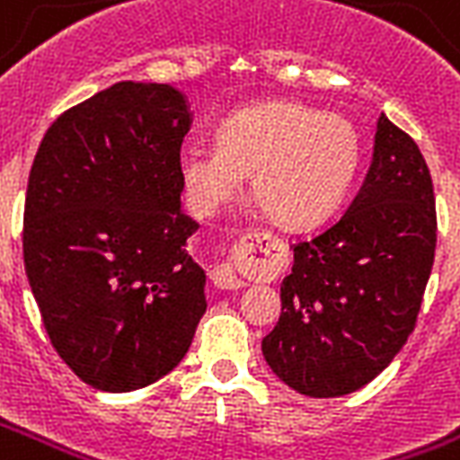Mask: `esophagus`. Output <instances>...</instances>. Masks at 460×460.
Listing matches in <instances>:
<instances>
[{
	"label": "esophagus",
	"instance_id": "1",
	"mask_svg": "<svg viewBox=\"0 0 460 460\" xmlns=\"http://www.w3.org/2000/svg\"><path fill=\"white\" fill-rule=\"evenodd\" d=\"M253 236H245L238 241V245H234V255H241L248 248V241H251ZM258 238V236H255ZM212 282H215V287H219V289H238V287H243V282H241V277H238V270H236V262H222V265H217L215 270H212Z\"/></svg>",
	"mask_w": 460,
	"mask_h": 460
}]
</instances>
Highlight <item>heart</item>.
<instances>
[{
	"label": "heart",
	"instance_id": "obj_1",
	"mask_svg": "<svg viewBox=\"0 0 460 460\" xmlns=\"http://www.w3.org/2000/svg\"><path fill=\"white\" fill-rule=\"evenodd\" d=\"M359 161V137L338 113L270 101L231 113L217 146H185L181 178L199 209L236 198L251 176L255 205L282 229H306L345 198Z\"/></svg>",
	"mask_w": 460,
	"mask_h": 460
}]
</instances>
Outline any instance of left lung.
Returning a JSON list of instances; mask_svg holds the SVG:
<instances>
[{
	"label": "left lung",
	"instance_id": "left-lung-1",
	"mask_svg": "<svg viewBox=\"0 0 460 460\" xmlns=\"http://www.w3.org/2000/svg\"><path fill=\"white\" fill-rule=\"evenodd\" d=\"M292 248L265 362L311 398L352 394L408 342L432 272L434 188L415 139L381 115L369 173L345 215Z\"/></svg>",
	"mask_w": 460,
	"mask_h": 460
}]
</instances>
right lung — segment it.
I'll return each mask as SVG.
<instances>
[{
  "label": "right lung",
  "mask_w": 460,
  "mask_h": 460,
  "mask_svg": "<svg viewBox=\"0 0 460 460\" xmlns=\"http://www.w3.org/2000/svg\"><path fill=\"white\" fill-rule=\"evenodd\" d=\"M190 113L168 84L120 82L52 122L28 175L23 265L62 362L125 394L173 371L207 311L181 207Z\"/></svg>",
  "instance_id": "1"
}]
</instances>
